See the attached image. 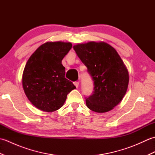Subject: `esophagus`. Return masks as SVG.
Masks as SVG:
<instances>
[{
    "label": "esophagus",
    "mask_w": 155,
    "mask_h": 155,
    "mask_svg": "<svg viewBox=\"0 0 155 155\" xmlns=\"http://www.w3.org/2000/svg\"><path fill=\"white\" fill-rule=\"evenodd\" d=\"M74 84L75 85L76 87L78 88V85H79V83H78V81H76V82H74Z\"/></svg>",
    "instance_id": "esophagus-1"
}]
</instances>
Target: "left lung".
<instances>
[{
	"label": "left lung",
	"mask_w": 155,
	"mask_h": 155,
	"mask_svg": "<svg viewBox=\"0 0 155 155\" xmlns=\"http://www.w3.org/2000/svg\"><path fill=\"white\" fill-rule=\"evenodd\" d=\"M94 81L93 94L86 98L90 110L106 113L113 109L127 93L128 72L115 49L104 42H89L73 47Z\"/></svg>",
	"instance_id": "1"
}]
</instances>
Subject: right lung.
<instances>
[{
  "label": "right lung",
  "instance_id": "obj_1",
  "mask_svg": "<svg viewBox=\"0 0 155 155\" xmlns=\"http://www.w3.org/2000/svg\"><path fill=\"white\" fill-rule=\"evenodd\" d=\"M72 48L71 42H47L28 60L22 74L26 96L38 109L53 112L61 108L67 94L76 88L65 78L62 60Z\"/></svg>",
  "mask_w": 155,
  "mask_h": 155
}]
</instances>
